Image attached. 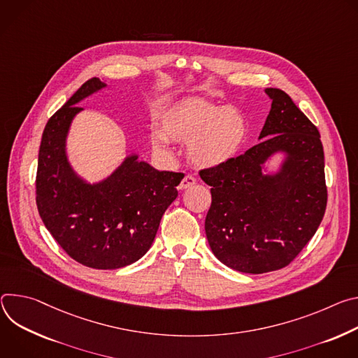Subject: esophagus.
<instances>
[{
  "mask_svg": "<svg viewBox=\"0 0 358 358\" xmlns=\"http://www.w3.org/2000/svg\"><path fill=\"white\" fill-rule=\"evenodd\" d=\"M194 183H196V178L192 176V175H186V176L182 179L179 187H180V189H187V187L193 186Z\"/></svg>",
  "mask_w": 358,
  "mask_h": 358,
  "instance_id": "1",
  "label": "esophagus"
}]
</instances>
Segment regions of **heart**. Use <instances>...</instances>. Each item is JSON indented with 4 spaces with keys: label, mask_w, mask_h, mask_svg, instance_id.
Masks as SVG:
<instances>
[{
    "label": "heart",
    "mask_w": 358,
    "mask_h": 358,
    "mask_svg": "<svg viewBox=\"0 0 358 358\" xmlns=\"http://www.w3.org/2000/svg\"><path fill=\"white\" fill-rule=\"evenodd\" d=\"M246 135V119L239 109L186 98L162 113L161 131L150 135V146L159 155H169V141L187 142V157L194 166L217 168L239 153Z\"/></svg>",
    "instance_id": "heart-1"
}]
</instances>
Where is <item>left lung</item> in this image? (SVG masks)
<instances>
[{
    "mask_svg": "<svg viewBox=\"0 0 358 358\" xmlns=\"http://www.w3.org/2000/svg\"><path fill=\"white\" fill-rule=\"evenodd\" d=\"M271 109L260 143L217 168L201 169L212 186L205 230L213 255L237 271L260 274L290 264L319 229L327 186L320 132L282 90L267 88ZM289 159L268 178L261 165L275 150Z\"/></svg>",
    "mask_w": 358,
    "mask_h": 358,
    "instance_id": "obj_1",
    "label": "left lung"
}]
</instances>
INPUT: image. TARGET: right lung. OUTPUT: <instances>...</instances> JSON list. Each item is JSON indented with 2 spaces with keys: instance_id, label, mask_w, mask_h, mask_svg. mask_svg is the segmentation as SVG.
Wrapping results in <instances>:
<instances>
[{
  "instance_id": "obj_1",
  "label": "right lung",
  "mask_w": 358,
  "mask_h": 358,
  "mask_svg": "<svg viewBox=\"0 0 358 358\" xmlns=\"http://www.w3.org/2000/svg\"><path fill=\"white\" fill-rule=\"evenodd\" d=\"M91 78L45 125L35 178L36 208L64 252L84 266L121 268L139 260L152 246L159 223L176 199L180 172H159L129 156L98 185L78 179L65 156V138L76 103L103 88Z\"/></svg>"
}]
</instances>
